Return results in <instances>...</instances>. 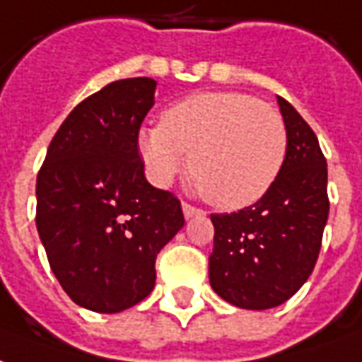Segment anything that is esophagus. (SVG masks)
Here are the masks:
<instances>
[{"mask_svg":"<svg viewBox=\"0 0 362 362\" xmlns=\"http://www.w3.org/2000/svg\"><path fill=\"white\" fill-rule=\"evenodd\" d=\"M181 208H183V216L189 220V218H194V216H200L202 214V210L197 206H192V204H189V202H183L181 204Z\"/></svg>","mask_w":362,"mask_h":362,"instance_id":"1","label":"esophagus"}]
</instances>
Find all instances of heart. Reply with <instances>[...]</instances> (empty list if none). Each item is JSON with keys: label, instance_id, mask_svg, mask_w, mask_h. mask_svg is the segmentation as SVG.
<instances>
[{"label": "heart", "instance_id": "heart-1", "mask_svg": "<svg viewBox=\"0 0 362 362\" xmlns=\"http://www.w3.org/2000/svg\"><path fill=\"white\" fill-rule=\"evenodd\" d=\"M139 154L156 185L189 171L214 206H249L284 168L287 131L272 105L241 92H200L168 107L160 125L142 127Z\"/></svg>", "mask_w": 362, "mask_h": 362}]
</instances>
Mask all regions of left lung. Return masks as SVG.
Here are the masks:
<instances>
[{"label": "left lung", "instance_id": "obj_1", "mask_svg": "<svg viewBox=\"0 0 362 362\" xmlns=\"http://www.w3.org/2000/svg\"><path fill=\"white\" fill-rule=\"evenodd\" d=\"M287 131L284 168L262 199L239 212L212 214L210 286L239 308L286 303L315 270L329 212L328 168L315 131L278 96Z\"/></svg>", "mask_w": 362, "mask_h": 362}]
</instances>
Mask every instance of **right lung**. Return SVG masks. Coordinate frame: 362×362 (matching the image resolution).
<instances>
[{"mask_svg":"<svg viewBox=\"0 0 362 362\" xmlns=\"http://www.w3.org/2000/svg\"><path fill=\"white\" fill-rule=\"evenodd\" d=\"M154 92V78L136 76L83 100L36 179V228L49 268L94 313H121L148 297L156 257L185 223L181 202L146 181L139 154Z\"/></svg>","mask_w":362,"mask_h":362,"instance_id":"1","label":"right lung"}]
</instances>
